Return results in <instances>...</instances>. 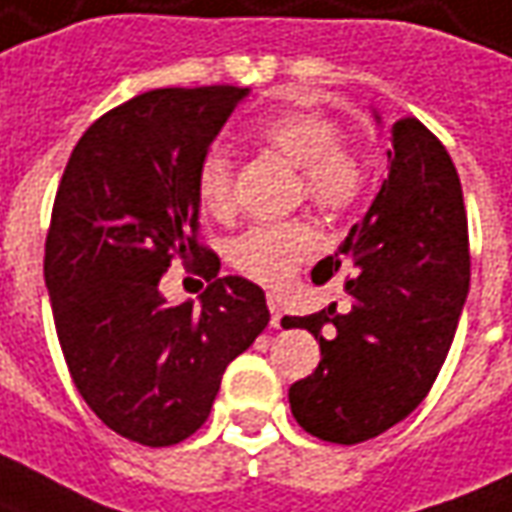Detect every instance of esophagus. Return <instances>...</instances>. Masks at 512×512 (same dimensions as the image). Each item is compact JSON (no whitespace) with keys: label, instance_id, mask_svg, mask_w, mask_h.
<instances>
[{"label":"esophagus","instance_id":"34e87169","mask_svg":"<svg viewBox=\"0 0 512 512\" xmlns=\"http://www.w3.org/2000/svg\"><path fill=\"white\" fill-rule=\"evenodd\" d=\"M266 302H269L271 311V328H280V322H283V302H280V297H274V294H269Z\"/></svg>","mask_w":512,"mask_h":512}]
</instances>
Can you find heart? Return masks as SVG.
<instances>
[{
  "label": "heart",
  "instance_id": "obj_1",
  "mask_svg": "<svg viewBox=\"0 0 512 512\" xmlns=\"http://www.w3.org/2000/svg\"><path fill=\"white\" fill-rule=\"evenodd\" d=\"M257 142L300 168V196L316 210L342 215L353 210L367 187V170L344 142L342 125L319 111H288L257 128ZM196 193L204 210L227 218L235 210V162L224 145H210L196 168ZM316 249L308 221L257 224L232 238L229 263L260 285H283Z\"/></svg>",
  "mask_w": 512,
  "mask_h": 512
}]
</instances>
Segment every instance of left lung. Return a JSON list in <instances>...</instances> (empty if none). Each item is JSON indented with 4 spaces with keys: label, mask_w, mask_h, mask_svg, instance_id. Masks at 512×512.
Instances as JSON below:
<instances>
[{
    "label": "left lung",
    "mask_w": 512,
    "mask_h": 512,
    "mask_svg": "<svg viewBox=\"0 0 512 512\" xmlns=\"http://www.w3.org/2000/svg\"><path fill=\"white\" fill-rule=\"evenodd\" d=\"M389 176L314 283L339 271L350 305L285 316L314 333L322 361L288 389L302 429L328 443H364L429 395L468 297L471 255L462 184L443 142L415 117L392 125Z\"/></svg>",
    "instance_id": "1"
}]
</instances>
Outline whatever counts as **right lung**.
I'll return each mask as SVG.
<instances>
[{"label": "right lung", "instance_id": "right-lung-1", "mask_svg": "<svg viewBox=\"0 0 512 512\" xmlns=\"http://www.w3.org/2000/svg\"><path fill=\"white\" fill-rule=\"evenodd\" d=\"M246 95L131 97L86 128L55 193L44 280L66 367L89 409L139 446L201 429L227 364L269 325L263 288L218 277L221 260L198 243V159ZM173 259L211 280L201 306L161 297Z\"/></svg>", "mask_w": 512, "mask_h": 512}]
</instances>
